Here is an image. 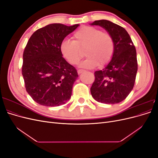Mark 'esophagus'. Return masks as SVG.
Wrapping results in <instances>:
<instances>
[{
  "instance_id": "34e87169",
  "label": "esophagus",
  "mask_w": 158,
  "mask_h": 158,
  "mask_svg": "<svg viewBox=\"0 0 158 158\" xmlns=\"http://www.w3.org/2000/svg\"><path fill=\"white\" fill-rule=\"evenodd\" d=\"M84 70H82V69H79V70H78V74H81L82 73H83Z\"/></svg>"
}]
</instances>
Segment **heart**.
Masks as SVG:
<instances>
[{
    "label": "heart",
    "mask_w": 158,
    "mask_h": 158,
    "mask_svg": "<svg viewBox=\"0 0 158 158\" xmlns=\"http://www.w3.org/2000/svg\"><path fill=\"white\" fill-rule=\"evenodd\" d=\"M73 40H64L61 43L60 50L71 64H77L83 57L87 56L80 66L93 69L106 65L111 60L114 43L110 33L92 26H82L73 35Z\"/></svg>",
    "instance_id": "heart-1"
}]
</instances>
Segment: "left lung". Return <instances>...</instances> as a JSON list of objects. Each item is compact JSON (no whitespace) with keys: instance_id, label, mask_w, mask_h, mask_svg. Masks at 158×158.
<instances>
[{"instance_id":"1","label":"left lung","mask_w":158,"mask_h":158,"mask_svg":"<svg viewBox=\"0 0 158 158\" xmlns=\"http://www.w3.org/2000/svg\"><path fill=\"white\" fill-rule=\"evenodd\" d=\"M92 25L102 26L111 35L114 51L106 67L95 72L91 94L99 102L118 103L128 96L135 83L138 70L136 48L123 27L106 20L94 21Z\"/></svg>"}]
</instances>
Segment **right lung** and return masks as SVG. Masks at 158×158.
<instances>
[{
	"instance_id": "obj_1",
	"label": "right lung",
	"mask_w": 158,
	"mask_h": 158,
	"mask_svg": "<svg viewBox=\"0 0 158 158\" xmlns=\"http://www.w3.org/2000/svg\"><path fill=\"white\" fill-rule=\"evenodd\" d=\"M78 26L51 23L36 30L28 40L22 73L27 92L37 103L55 107L70 99L78 76L63 57L60 45Z\"/></svg>"
}]
</instances>
